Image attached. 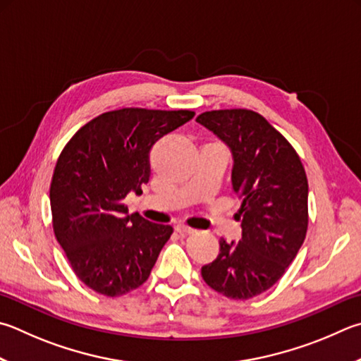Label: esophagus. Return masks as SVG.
<instances>
[{
    "label": "esophagus",
    "mask_w": 361,
    "mask_h": 361,
    "mask_svg": "<svg viewBox=\"0 0 361 361\" xmlns=\"http://www.w3.org/2000/svg\"><path fill=\"white\" fill-rule=\"evenodd\" d=\"M175 231L178 232L180 235H191V233H194V232H195V228L189 227V226H186V224H176Z\"/></svg>",
    "instance_id": "obj_1"
}]
</instances>
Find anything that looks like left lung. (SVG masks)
<instances>
[{
	"label": "left lung",
	"mask_w": 361,
	"mask_h": 361,
	"mask_svg": "<svg viewBox=\"0 0 361 361\" xmlns=\"http://www.w3.org/2000/svg\"><path fill=\"white\" fill-rule=\"evenodd\" d=\"M195 121L231 148L232 186L241 199V240L221 238L202 278L227 298H252L278 283L305 241V167L286 137L252 110H212Z\"/></svg>",
	"instance_id": "1"
}]
</instances>
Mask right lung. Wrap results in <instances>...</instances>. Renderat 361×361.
Wrapping results in <instances>:
<instances>
[{"label": "right lung", "mask_w": 361, "mask_h": 361, "mask_svg": "<svg viewBox=\"0 0 361 361\" xmlns=\"http://www.w3.org/2000/svg\"><path fill=\"white\" fill-rule=\"evenodd\" d=\"M191 110L120 109L85 124L63 148L50 185L51 222L77 278L107 297L148 279L172 226L154 224L124 205L149 180V152L192 120Z\"/></svg>", "instance_id": "add662e5"}]
</instances>
